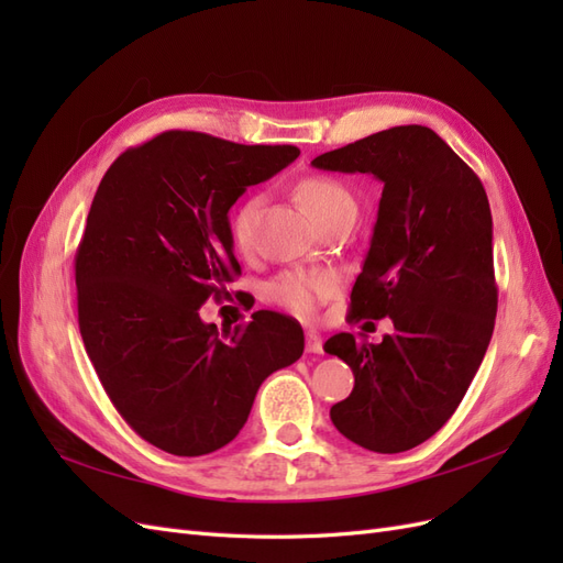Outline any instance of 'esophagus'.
<instances>
[{
  "instance_id": "obj_1",
  "label": "esophagus",
  "mask_w": 563,
  "mask_h": 563,
  "mask_svg": "<svg viewBox=\"0 0 563 563\" xmlns=\"http://www.w3.org/2000/svg\"><path fill=\"white\" fill-rule=\"evenodd\" d=\"M305 350L310 354H321L323 345H321V335L317 331H308L305 333Z\"/></svg>"
}]
</instances>
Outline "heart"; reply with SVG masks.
Masks as SVG:
<instances>
[{
    "label": "heart",
    "mask_w": 563,
    "mask_h": 563,
    "mask_svg": "<svg viewBox=\"0 0 563 563\" xmlns=\"http://www.w3.org/2000/svg\"><path fill=\"white\" fill-rule=\"evenodd\" d=\"M300 203L312 216L317 225H323L338 213H354V197L343 183L327 176H308L296 187ZM263 211V197H249L232 218V240L236 249L249 251L255 242ZM335 282L319 272H284L269 286V296L286 310L300 317H308L317 310V305L333 294Z\"/></svg>",
    "instance_id": "heart-1"
}]
</instances>
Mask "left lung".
<instances>
[{"instance_id":"1","label":"left lung","mask_w":563,"mask_h":563,"mask_svg":"<svg viewBox=\"0 0 563 563\" xmlns=\"http://www.w3.org/2000/svg\"><path fill=\"white\" fill-rule=\"evenodd\" d=\"M312 166L383 183L350 319L389 317L395 333L378 345L338 333L323 350L354 373L352 395L331 406L338 432L368 451L401 453L444 428L490 343L498 286L488 197L472 168L418 124L323 152Z\"/></svg>"}]
</instances>
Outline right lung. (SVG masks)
<instances>
[{"instance_id": "right-lung-1", "label": "right lung", "mask_w": 563, "mask_h": 563, "mask_svg": "<svg viewBox=\"0 0 563 563\" xmlns=\"http://www.w3.org/2000/svg\"><path fill=\"white\" fill-rule=\"evenodd\" d=\"M298 155L164 131L100 180L75 255L79 331L119 416L152 446L185 457L223 449L269 373L300 360L291 317L258 310L223 331L199 317L242 275L232 203Z\"/></svg>"}]
</instances>
